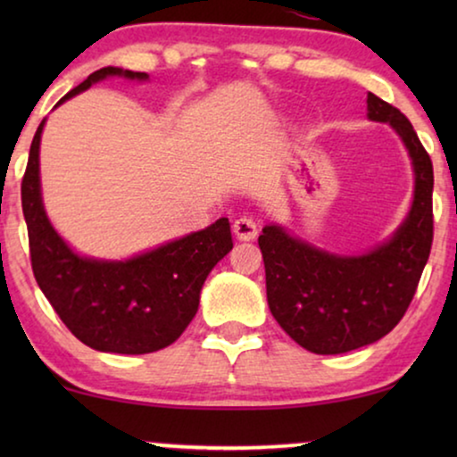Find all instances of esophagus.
<instances>
[{"mask_svg":"<svg viewBox=\"0 0 457 457\" xmlns=\"http://www.w3.org/2000/svg\"><path fill=\"white\" fill-rule=\"evenodd\" d=\"M258 230H260L258 222H255L253 218H249V216L237 218L235 224H233V233H235V237L239 241H252V239H255V237H258Z\"/></svg>","mask_w":457,"mask_h":457,"instance_id":"34e87169","label":"esophagus"}]
</instances>
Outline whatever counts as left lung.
I'll list each match as a JSON object with an SVG mask.
<instances>
[{"label":"left lung","instance_id":"obj_1","mask_svg":"<svg viewBox=\"0 0 457 457\" xmlns=\"http://www.w3.org/2000/svg\"><path fill=\"white\" fill-rule=\"evenodd\" d=\"M368 118L403 141L414 170V199L385 243L360 255L330 253L287 233L262 228L266 297L274 320L303 349L335 355L383 339L402 320L433 245V162L397 108L368 93Z\"/></svg>","mask_w":457,"mask_h":457}]
</instances>
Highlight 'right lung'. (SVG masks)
Instances as JSON below:
<instances>
[{
    "label": "right lung",
    "instance_id": "add662e5",
    "mask_svg": "<svg viewBox=\"0 0 457 457\" xmlns=\"http://www.w3.org/2000/svg\"><path fill=\"white\" fill-rule=\"evenodd\" d=\"M110 77L149 79L145 72L105 66L66 93L58 105ZM43 127L46 120L30 143L22 179V212L37 285L71 333L91 349L139 355L168 347L197 314L202 287L212 268L233 249L228 218H218L208 228L127 260L80 255L58 235L43 205Z\"/></svg>",
    "mask_w": 457,
    "mask_h": 457
}]
</instances>
